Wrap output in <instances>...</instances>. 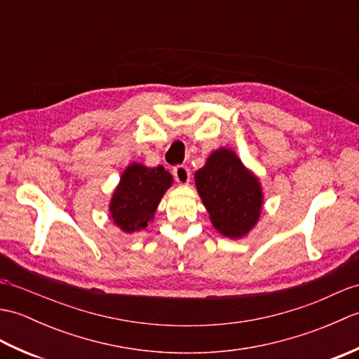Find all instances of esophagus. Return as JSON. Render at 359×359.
Masks as SVG:
<instances>
[{
    "label": "esophagus",
    "instance_id": "esophagus-1",
    "mask_svg": "<svg viewBox=\"0 0 359 359\" xmlns=\"http://www.w3.org/2000/svg\"><path fill=\"white\" fill-rule=\"evenodd\" d=\"M172 175L175 182H177L179 185H187L189 179H191V172H189V168L185 165H177L172 168Z\"/></svg>",
    "mask_w": 359,
    "mask_h": 359
}]
</instances>
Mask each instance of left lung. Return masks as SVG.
I'll use <instances>...</instances> for the list:
<instances>
[{
  "label": "left lung",
  "mask_w": 359,
  "mask_h": 359,
  "mask_svg": "<svg viewBox=\"0 0 359 359\" xmlns=\"http://www.w3.org/2000/svg\"><path fill=\"white\" fill-rule=\"evenodd\" d=\"M194 179L211 222L220 234L239 239L256 225L262 208V189L231 149L212 152Z\"/></svg>",
  "instance_id": "obj_1"
}]
</instances>
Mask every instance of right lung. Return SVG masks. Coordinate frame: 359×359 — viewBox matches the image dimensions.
<instances>
[{
    "label": "right lung",
    "mask_w": 359,
    "mask_h": 359,
    "mask_svg": "<svg viewBox=\"0 0 359 359\" xmlns=\"http://www.w3.org/2000/svg\"><path fill=\"white\" fill-rule=\"evenodd\" d=\"M172 184V175L163 166L148 168L133 163L121 174L111 199L114 224L125 233L140 231L154 217L157 205Z\"/></svg>",
    "instance_id": "right-lung-1"
}]
</instances>
